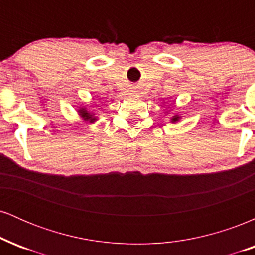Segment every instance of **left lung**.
<instances>
[{
    "instance_id": "obj_1",
    "label": "left lung",
    "mask_w": 255,
    "mask_h": 255,
    "mask_svg": "<svg viewBox=\"0 0 255 255\" xmlns=\"http://www.w3.org/2000/svg\"><path fill=\"white\" fill-rule=\"evenodd\" d=\"M166 114H169L168 111H166ZM180 120H181V116L178 115V114H174V115L170 118V122L171 124H176V122L180 121Z\"/></svg>"
}]
</instances>
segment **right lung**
<instances>
[{
    "label": "right lung",
    "mask_w": 255,
    "mask_h": 255,
    "mask_svg": "<svg viewBox=\"0 0 255 255\" xmlns=\"http://www.w3.org/2000/svg\"><path fill=\"white\" fill-rule=\"evenodd\" d=\"M78 108V115L80 116V119L83 120L86 124H95L98 120V116H96V113H93V110H91L87 108V105H81Z\"/></svg>",
    "instance_id": "add662e5"
}]
</instances>
